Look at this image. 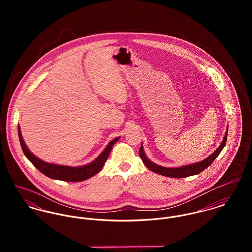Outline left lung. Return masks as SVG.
I'll return each mask as SVG.
<instances>
[{"instance_id":"8db88e82","label":"left lung","mask_w":252,"mask_h":252,"mask_svg":"<svg viewBox=\"0 0 252 252\" xmlns=\"http://www.w3.org/2000/svg\"><path fill=\"white\" fill-rule=\"evenodd\" d=\"M227 134H228V127L225 133V136L223 138V141L221 144L218 146V148L216 149V151L210 155L208 158H206L205 160L198 162V163H194V164H190L187 166H183V167H180V168H165L162 166H159L153 162H151L144 154V147L143 145H141L140 148V152L139 155L142 158L144 165L151 171L154 172L158 175L161 176H165V177H169V178H177V179H180V178H187L190 176H194V175H198L201 172H203L204 170H206L216 159V157L219 155V153L221 152V150L224 148L225 144H226V141H227Z\"/></svg>"}]
</instances>
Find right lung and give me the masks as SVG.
<instances>
[{
  "mask_svg": "<svg viewBox=\"0 0 252 252\" xmlns=\"http://www.w3.org/2000/svg\"><path fill=\"white\" fill-rule=\"evenodd\" d=\"M18 137H19V141H20L23 153L40 173H42L44 176L52 180L72 181V182H79V181L88 180L94 177L96 174H98L103 169L113 144H115L120 138V137H117L114 140H112L105 148V150L93 162L89 163L88 165H84L81 167H69V166L49 164L38 159L26 146V144L23 141L19 126H18Z\"/></svg>",
  "mask_w": 252,
  "mask_h": 252,
  "instance_id": "obj_1",
  "label": "right lung"
}]
</instances>
